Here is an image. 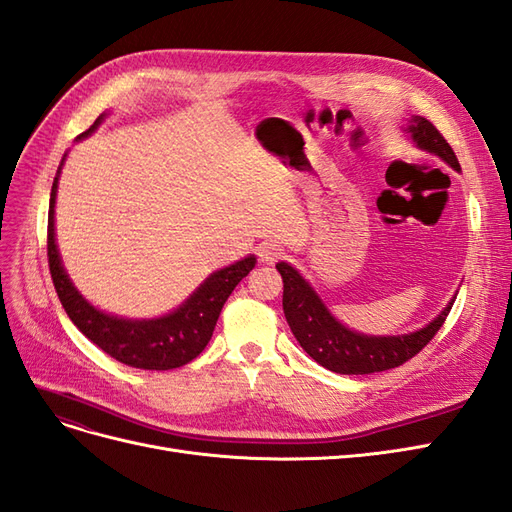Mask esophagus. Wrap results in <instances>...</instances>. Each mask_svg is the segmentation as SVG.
I'll use <instances>...</instances> for the list:
<instances>
[{
  "instance_id": "obj_1",
  "label": "esophagus",
  "mask_w": 512,
  "mask_h": 512,
  "mask_svg": "<svg viewBox=\"0 0 512 512\" xmlns=\"http://www.w3.org/2000/svg\"><path fill=\"white\" fill-rule=\"evenodd\" d=\"M282 256H284V250H282L280 245H275V243H262L258 247V258L262 262H267V265H273V262H277Z\"/></svg>"
}]
</instances>
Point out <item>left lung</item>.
<instances>
[{
    "label": "left lung",
    "instance_id": "8db88e82",
    "mask_svg": "<svg viewBox=\"0 0 512 512\" xmlns=\"http://www.w3.org/2000/svg\"><path fill=\"white\" fill-rule=\"evenodd\" d=\"M408 130L416 147L442 158L455 170H461L453 147L446 143V138L429 119L418 115L412 117ZM277 271H280L284 282V314L297 342L316 363L335 371V374L346 376L376 374V371L393 369L410 361L436 337L455 303L453 299L436 320L416 333L399 337H369L339 324L299 271H294L286 262H280Z\"/></svg>",
    "mask_w": 512,
    "mask_h": 512
}]
</instances>
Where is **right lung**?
<instances>
[{"label":"right lung","instance_id":"right-lung-1","mask_svg":"<svg viewBox=\"0 0 512 512\" xmlns=\"http://www.w3.org/2000/svg\"><path fill=\"white\" fill-rule=\"evenodd\" d=\"M102 117L96 119L94 126L85 130L79 138L94 132ZM55 192L57 177L51 190L49 205V228H46V256H49V269L53 277V286L57 297L64 305L66 314L76 324L87 339H91L100 350L115 361L126 363L138 369H175L188 365L205 350L213 335L215 322L220 318L222 307L230 292L250 273L256 265L254 256H247L235 265L222 271H215L207 282L200 286L192 297L185 301L173 314L158 320H123L98 312L91 307L81 294L72 286L68 275L61 267L59 252L55 245Z\"/></svg>","mask_w":512,"mask_h":512}]
</instances>
